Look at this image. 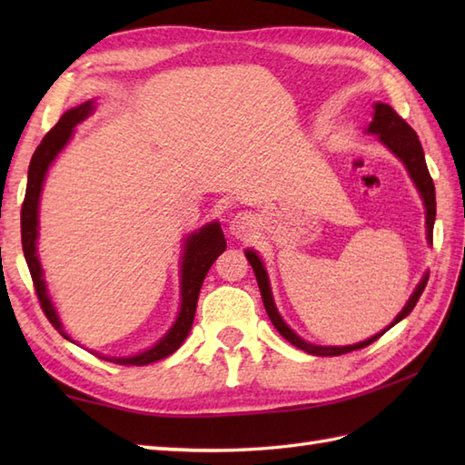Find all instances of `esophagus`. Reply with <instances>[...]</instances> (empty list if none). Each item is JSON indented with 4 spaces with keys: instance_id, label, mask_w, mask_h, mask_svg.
Returning <instances> with one entry per match:
<instances>
[{
    "instance_id": "obj_1",
    "label": "esophagus",
    "mask_w": 465,
    "mask_h": 465,
    "mask_svg": "<svg viewBox=\"0 0 465 465\" xmlns=\"http://www.w3.org/2000/svg\"><path fill=\"white\" fill-rule=\"evenodd\" d=\"M253 232V217L250 213H238L232 217L230 222V233L235 240H245L250 238Z\"/></svg>"
}]
</instances>
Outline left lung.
I'll return each mask as SVG.
<instances>
[{
    "mask_svg": "<svg viewBox=\"0 0 465 465\" xmlns=\"http://www.w3.org/2000/svg\"><path fill=\"white\" fill-rule=\"evenodd\" d=\"M368 134H375L380 137V142L388 147L391 153H396L400 160L403 162V165L408 167L410 177L416 183L418 192L421 193V200L423 205H426V230H428V242H433V222H436V187H433V180L428 172V165H426V155H423L421 150V143L418 140V134L411 130L408 125V122L403 120L396 114L391 105L388 104H375L373 105V122L368 127ZM245 258L252 263L253 273H255V280H258L260 285V292H262V300H263V308L268 312L270 320L273 323V328L278 330L285 340H288L295 348H300L303 351H308L312 355H322V358H330V355H341V353H348L353 350H361L365 345L373 343L378 338L388 331L390 328H393L398 322H401L406 315L411 313V310L416 308V303L420 300V295L426 290V283L430 275L426 273L421 278V282L418 283L416 292L411 293V298L408 300L406 308L400 312V315L396 320L391 322V325H388L383 331L371 335L370 340L360 341V343H353V345H343V348H333V345H313L303 341L298 333H293V330L288 328V323L282 320V315L275 310V303L272 298V290H270V280H268V273H265V268L262 260L258 258V253L252 252V250H245Z\"/></svg>",
    "mask_w": 465,
    "mask_h": 465,
    "instance_id": "8db88e82",
    "label": "left lung"
}]
</instances>
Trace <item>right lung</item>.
<instances>
[{
  "label": "right lung",
  "instance_id": "1",
  "mask_svg": "<svg viewBox=\"0 0 465 465\" xmlns=\"http://www.w3.org/2000/svg\"><path fill=\"white\" fill-rule=\"evenodd\" d=\"M94 112V102H85L77 107L67 110L59 122L45 134L42 143L37 145L34 152L32 162H29V172H27V187H25V197L22 205V245H24V255L27 262L29 273H32L34 288L37 293V300L42 303V310L49 323L69 340V335L64 331V325L57 318V312L54 308L52 300L47 295V288L44 282V272L42 265H39L37 258V210H39V195H42V187L45 173L49 165L55 160V155L64 150L69 137L74 135V127L84 122L87 115ZM225 252V238L220 223H207L202 227L200 232L192 233L190 238L185 240V250L182 258V308L180 315H177L175 323L172 330L167 331L163 338L157 341L153 348L145 350L137 355H130V358H104L107 361L120 363V365H147L157 360H163L167 355H172L180 345L185 341L187 333L192 330V323L195 318V305H197V295H200L202 283L205 280V273L210 272L217 255Z\"/></svg>",
  "mask_w": 465,
  "mask_h": 465
}]
</instances>
